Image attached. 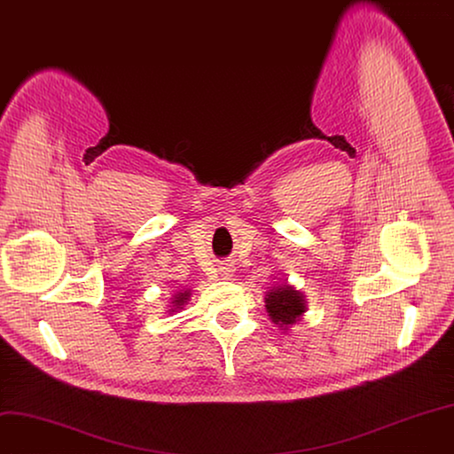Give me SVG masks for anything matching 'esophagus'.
<instances>
[{
	"mask_svg": "<svg viewBox=\"0 0 454 454\" xmlns=\"http://www.w3.org/2000/svg\"><path fill=\"white\" fill-rule=\"evenodd\" d=\"M218 273H221V277L224 280H231V277H233V273H236V270H233L231 263H221V265H218Z\"/></svg>",
	"mask_w": 454,
	"mask_h": 454,
	"instance_id": "esophagus-1",
	"label": "esophagus"
}]
</instances>
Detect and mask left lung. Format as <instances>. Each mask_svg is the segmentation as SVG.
<instances>
[{
    "label": "left lung",
    "mask_w": 454,
    "mask_h": 454,
    "mask_svg": "<svg viewBox=\"0 0 454 454\" xmlns=\"http://www.w3.org/2000/svg\"><path fill=\"white\" fill-rule=\"evenodd\" d=\"M265 310L275 325L288 331L294 324L303 320L307 312V297L292 284L277 282L271 290L265 292Z\"/></svg>",
    "instance_id": "left-lung-1"
}]
</instances>
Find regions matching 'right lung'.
<instances>
[{
    "mask_svg": "<svg viewBox=\"0 0 454 454\" xmlns=\"http://www.w3.org/2000/svg\"><path fill=\"white\" fill-rule=\"evenodd\" d=\"M191 295H192V290H189V288H183V290H179V292H176L172 297H170V309H168L166 312L168 314H174V312H177V310H183V307L189 303L191 301Z\"/></svg>",
    "mask_w": 454,
    "mask_h": 454,
    "instance_id": "1",
    "label": "right lung"
}]
</instances>
